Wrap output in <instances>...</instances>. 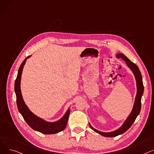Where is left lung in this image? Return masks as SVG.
<instances>
[{"instance_id": "8db88e82", "label": "left lung", "mask_w": 154, "mask_h": 154, "mask_svg": "<svg viewBox=\"0 0 154 154\" xmlns=\"http://www.w3.org/2000/svg\"><path fill=\"white\" fill-rule=\"evenodd\" d=\"M116 57L119 59L121 58L126 63L127 66L129 67L132 72H133V74L135 76V80H136V85H137V94L135 96V102L134 103V106L132 110V112H131L130 115L128 116L127 119L125 120V122L122 124V125L119 128H118L117 130L114 131L113 132H100L97 129L94 128L92 125L89 124V125L91 128L95 132L98 133L100 134L102 136L104 137H116L117 135H119L120 134H122L124 132H125L128 129L130 128L133 123L134 122V121L135 120L137 117L139 116V113L140 112L141 109V99L142 97L143 93V81H142V77L141 75V73L140 72V70L139 67H137V65L132 62L130 60H129L127 57L124 55L123 54H117L116 55Z\"/></svg>"}]
</instances>
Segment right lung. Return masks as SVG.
I'll list each match as a JSON object with an SVG mask.
<instances>
[{"label":"right lung","mask_w":154,"mask_h":154,"mask_svg":"<svg viewBox=\"0 0 154 154\" xmlns=\"http://www.w3.org/2000/svg\"><path fill=\"white\" fill-rule=\"evenodd\" d=\"M31 56H28L21 63L18 70L17 78L15 81L14 89L17 99V106L20 114L22 116L27 124L34 130L44 134H54L63 131L67 125L68 119L70 114V109H69L66 114L59 120L54 122L47 121L38 117L33 114L26 106L23 99L21 90L20 82L22 70L26 60Z\"/></svg>","instance_id":"obj_1"}]
</instances>
